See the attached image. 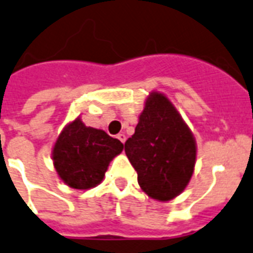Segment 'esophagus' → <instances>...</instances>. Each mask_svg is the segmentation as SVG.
<instances>
[{"mask_svg": "<svg viewBox=\"0 0 253 253\" xmlns=\"http://www.w3.org/2000/svg\"><path fill=\"white\" fill-rule=\"evenodd\" d=\"M117 137H118V140H120L121 143H125V141H126V135H125V133H118Z\"/></svg>", "mask_w": 253, "mask_h": 253, "instance_id": "esophagus-1", "label": "esophagus"}]
</instances>
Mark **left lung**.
<instances>
[{"label": "left lung", "mask_w": 253, "mask_h": 253, "mask_svg": "<svg viewBox=\"0 0 253 253\" xmlns=\"http://www.w3.org/2000/svg\"><path fill=\"white\" fill-rule=\"evenodd\" d=\"M125 152L137 172L140 188L153 199L169 201L186 188L194 171L197 146L172 103L152 92Z\"/></svg>", "instance_id": "1"}]
</instances>
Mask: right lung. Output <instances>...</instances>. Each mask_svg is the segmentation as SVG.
Returning <instances> with one entry per match:
<instances>
[{"mask_svg":"<svg viewBox=\"0 0 253 253\" xmlns=\"http://www.w3.org/2000/svg\"><path fill=\"white\" fill-rule=\"evenodd\" d=\"M123 150V144L105 131L87 127L80 118L59 135L52 159L60 179L74 189H91L104 179L109 162Z\"/></svg>","mask_w":253,"mask_h":253,"instance_id":"right-lung-1","label":"right lung"}]
</instances>
